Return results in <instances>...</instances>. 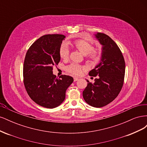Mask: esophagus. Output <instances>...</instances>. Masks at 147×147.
Instances as JSON below:
<instances>
[{
  "mask_svg": "<svg viewBox=\"0 0 147 147\" xmlns=\"http://www.w3.org/2000/svg\"><path fill=\"white\" fill-rule=\"evenodd\" d=\"M78 80V78H74V82H77V80Z\"/></svg>",
  "mask_w": 147,
  "mask_h": 147,
  "instance_id": "34e87169",
  "label": "esophagus"
}]
</instances>
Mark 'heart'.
I'll return each instance as SVG.
<instances>
[{"instance_id":"1","label":"heart","mask_w":147,"mask_h":147,"mask_svg":"<svg viewBox=\"0 0 147 147\" xmlns=\"http://www.w3.org/2000/svg\"><path fill=\"white\" fill-rule=\"evenodd\" d=\"M75 46L84 56L88 55L89 58L94 61L99 60L100 57V53L99 51L93 50V46L91 43L85 40H79L75 41ZM69 51L67 46L65 44H63L60 48L59 55L62 58H67L69 56ZM83 67L75 64H72L67 67L66 70L71 75L74 76H78L81 74Z\"/></svg>"}]
</instances>
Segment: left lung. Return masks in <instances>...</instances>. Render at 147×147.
Here are the masks:
<instances>
[{
  "instance_id": "1",
  "label": "left lung",
  "mask_w": 147,
  "mask_h": 147,
  "mask_svg": "<svg viewBox=\"0 0 147 147\" xmlns=\"http://www.w3.org/2000/svg\"><path fill=\"white\" fill-rule=\"evenodd\" d=\"M94 36L102 47L100 63L89 75L97 77L94 83L88 80L83 97L87 104L102 107L112 102L119 94L123 85L125 62L120 49L107 35L97 32Z\"/></svg>"
}]
</instances>
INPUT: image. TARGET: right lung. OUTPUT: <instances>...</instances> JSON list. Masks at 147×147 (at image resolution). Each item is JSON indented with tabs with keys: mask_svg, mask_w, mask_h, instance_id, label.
<instances>
[{
	"mask_svg": "<svg viewBox=\"0 0 147 147\" xmlns=\"http://www.w3.org/2000/svg\"><path fill=\"white\" fill-rule=\"evenodd\" d=\"M65 38L61 34L45 35L30 47L23 66L24 84L28 95L38 105L48 109L60 105L67 89L74 82L69 75L57 78L53 66L59 63V50Z\"/></svg>",
	"mask_w": 147,
	"mask_h": 147,
	"instance_id": "add662e5",
	"label": "right lung"
}]
</instances>
